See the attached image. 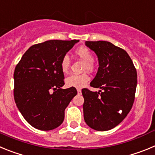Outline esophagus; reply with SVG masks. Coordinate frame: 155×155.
I'll return each instance as SVG.
<instances>
[{"instance_id": "obj_1", "label": "esophagus", "mask_w": 155, "mask_h": 155, "mask_svg": "<svg viewBox=\"0 0 155 155\" xmlns=\"http://www.w3.org/2000/svg\"><path fill=\"white\" fill-rule=\"evenodd\" d=\"M78 94H81V88H78Z\"/></svg>"}]
</instances>
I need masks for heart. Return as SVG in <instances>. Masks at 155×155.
<instances>
[{
  "label": "heart",
  "instance_id": "heart-1",
  "mask_svg": "<svg viewBox=\"0 0 155 155\" xmlns=\"http://www.w3.org/2000/svg\"><path fill=\"white\" fill-rule=\"evenodd\" d=\"M76 54L79 58L85 61L84 66V71H93L94 68V64L93 62V56L90 50L86 46H80L75 50ZM71 61L68 56H64L61 61V69L63 73H68L69 71ZM90 77L87 74H71L66 78V84L68 87L81 88L84 87L87 82L89 81Z\"/></svg>",
  "mask_w": 155,
  "mask_h": 155
}]
</instances>
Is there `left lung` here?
<instances>
[{"label": "left lung", "instance_id": "obj_1", "mask_svg": "<svg viewBox=\"0 0 155 155\" xmlns=\"http://www.w3.org/2000/svg\"><path fill=\"white\" fill-rule=\"evenodd\" d=\"M85 45L95 53L99 64L90 85L101 90H81L84 121L95 130H109L132 108L137 83L136 68L128 53L111 42L86 41Z\"/></svg>", "mask_w": 155, "mask_h": 155}]
</instances>
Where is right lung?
<instances>
[{
    "label": "right lung",
    "mask_w": 155,
    "mask_h": 155,
    "mask_svg": "<svg viewBox=\"0 0 155 155\" xmlns=\"http://www.w3.org/2000/svg\"><path fill=\"white\" fill-rule=\"evenodd\" d=\"M79 40H49L24 53L14 72V97L25 120L35 129L50 130L61 126L64 110L78 93L63 89L61 59Z\"/></svg>",
    "instance_id": "obj_1"
}]
</instances>
